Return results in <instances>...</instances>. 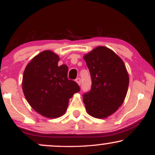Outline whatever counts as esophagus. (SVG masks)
<instances>
[{"instance_id":"esophagus-1","label":"esophagus","mask_w":155,"mask_h":155,"mask_svg":"<svg viewBox=\"0 0 155 155\" xmlns=\"http://www.w3.org/2000/svg\"><path fill=\"white\" fill-rule=\"evenodd\" d=\"M76 82L79 85L81 84V79H80V78H76Z\"/></svg>"}]
</instances>
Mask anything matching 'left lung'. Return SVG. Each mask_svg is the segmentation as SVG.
Masks as SVG:
<instances>
[{
    "instance_id": "8db88e82",
    "label": "left lung",
    "mask_w": 155,
    "mask_h": 155,
    "mask_svg": "<svg viewBox=\"0 0 155 155\" xmlns=\"http://www.w3.org/2000/svg\"><path fill=\"white\" fill-rule=\"evenodd\" d=\"M84 60L92 79L91 90L83 95L86 111L95 118H106L123 104L129 85L127 69L114 51L102 46L84 54Z\"/></svg>"
}]
</instances>
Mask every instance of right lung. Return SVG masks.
<instances>
[{"instance_id":"add662e5","label":"right lung","mask_w":155,"mask_h":155,"mask_svg":"<svg viewBox=\"0 0 155 155\" xmlns=\"http://www.w3.org/2000/svg\"><path fill=\"white\" fill-rule=\"evenodd\" d=\"M60 58L45 50L27 65L22 77V90L30 106L42 116L54 119L66 111L68 101L80 87L68 79V68L58 65Z\"/></svg>"}]
</instances>
